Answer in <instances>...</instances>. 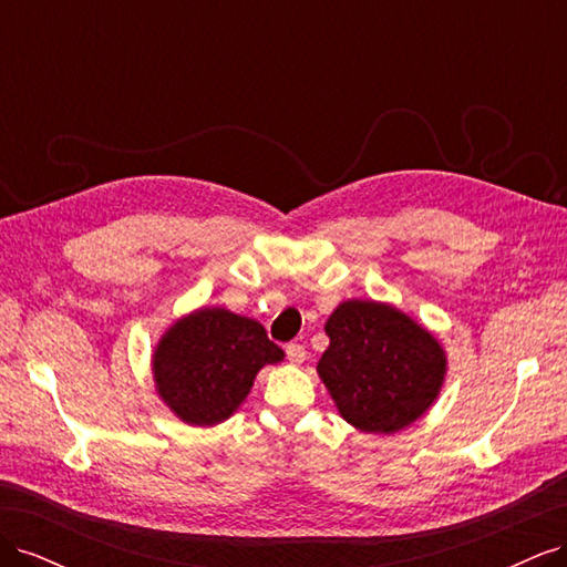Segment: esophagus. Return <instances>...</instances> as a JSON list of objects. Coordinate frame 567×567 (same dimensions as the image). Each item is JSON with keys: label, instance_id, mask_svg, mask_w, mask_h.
I'll list each match as a JSON object with an SVG mask.
<instances>
[{"label": "esophagus", "instance_id": "esophagus-1", "mask_svg": "<svg viewBox=\"0 0 567 567\" xmlns=\"http://www.w3.org/2000/svg\"><path fill=\"white\" fill-rule=\"evenodd\" d=\"M286 357H288V362L302 364L305 357H307L305 346H300V342H288V346H286Z\"/></svg>", "mask_w": 567, "mask_h": 567}]
</instances>
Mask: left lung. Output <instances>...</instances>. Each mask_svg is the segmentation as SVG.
Listing matches in <instances>:
<instances>
[{
    "label": "left lung",
    "mask_w": 567,
    "mask_h": 567,
    "mask_svg": "<svg viewBox=\"0 0 567 567\" xmlns=\"http://www.w3.org/2000/svg\"><path fill=\"white\" fill-rule=\"evenodd\" d=\"M317 371L340 416L364 433H398L437 400L447 357L437 338L398 307L348 300L323 326Z\"/></svg>",
    "instance_id": "obj_1"
}]
</instances>
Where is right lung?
<instances>
[{"instance_id": "right-lung-1", "label": "right lung", "mask_w": 567, "mask_h": 567, "mask_svg": "<svg viewBox=\"0 0 567 567\" xmlns=\"http://www.w3.org/2000/svg\"><path fill=\"white\" fill-rule=\"evenodd\" d=\"M284 350L262 323L221 307H203L175 321L153 352L161 400L188 425H215L241 406L257 371Z\"/></svg>"}]
</instances>
